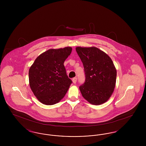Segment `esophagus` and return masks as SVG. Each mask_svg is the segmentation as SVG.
<instances>
[{
	"instance_id": "1",
	"label": "esophagus",
	"mask_w": 146,
	"mask_h": 146,
	"mask_svg": "<svg viewBox=\"0 0 146 146\" xmlns=\"http://www.w3.org/2000/svg\"><path fill=\"white\" fill-rule=\"evenodd\" d=\"M72 81H73V83H76V81H77V78H76V77H75V78H73V79H72Z\"/></svg>"
}]
</instances>
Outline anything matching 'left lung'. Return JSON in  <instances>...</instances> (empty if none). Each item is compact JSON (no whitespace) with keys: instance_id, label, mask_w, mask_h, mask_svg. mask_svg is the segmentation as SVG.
Returning a JSON list of instances; mask_svg holds the SVG:
<instances>
[{"instance_id":"8db88e82","label":"left lung","mask_w":146,"mask_h":146,"mask_svg":"<svg viewBox=\"0 0 146 146\" xmlns=\"http://www.w3.org/2000/svg\"><path fill=\"white\" fill-rule=\"evenodd\" d=\"M83 64L85 80L79 86L84 98L94 105L106 102L115 86L117 70L111 58L95 47H77Z\"/></svg>"}]
</instances>
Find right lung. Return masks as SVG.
<instances>
[{
	"mask_svg": "<svg viewBox=\"0 0 146 146\" xmlns=\"http://www.w3.org/2000/svg\"><path fill=\"white\" fill-rule=\"evenodd\" d=\"M72 48L50 49L39 56L29 70V82L35 96L42 104L52 105L65 96L72 81L63 64Z\"/></svg>",
	"mask_w": 146,
	"mask_h": 146,
	"instance_id": "1",
	"label": "right lung"
}]
</instances>
